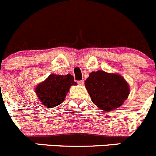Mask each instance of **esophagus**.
<instances>
[{
    "instance_id": "obj_1",
    "label": "esophagus",
    "mask_w": 156,
    "mask_h": 156,
    "mask_svg": "<svg viewBox=\"0 0 156 156\" xmlns=\"http://www.w3.org/2000/svg\"><path fill=\"white\" fill-rule=\"evenodd\" d=\"M84 83H85V81H84V80H81V81H78V84L79 85H83Z\"/></svg>"
}]
</instances>
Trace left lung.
<instances>
[{
  "mask_svg": "<svg viewBox=\"0 0 156 156\" xmlns=\"http://www.w3.org/2000/svg\"><path fill=\"white\" fill-rule=\"evenodd\" d=\"M85 85L92 102L105 111L120 107L130 93L128 84L121 75L103 71L90 73Z\"/></svg>",
  "mask_w": 156,
  "mask_h": 156,
  "instance_id": "1",
  "label": "left lung"
}]
</instances>
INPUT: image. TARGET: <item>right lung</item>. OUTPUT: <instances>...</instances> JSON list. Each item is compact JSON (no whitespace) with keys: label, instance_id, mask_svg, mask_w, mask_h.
<instances>
[{"label":"right lung","instance_id":"obj_1","mask_svg":"<svg viewBox=\"0 0 156 156\" xmlns=\"http://www.w3.org/2000/svg\"><path fill=\"white\" fill-rule=\"evenodd\" d=\"M76 85L74 77L70 74L66 75L51 74L36 86L35 91L43 106L53 108L61 104L71 85Z\"/></svg>","mask_w":156,"mask_h":156}]
</instances>
